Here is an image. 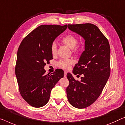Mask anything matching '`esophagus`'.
Returning a JSON list of instances; mask_svg holds the SVG:
<instances>
[{"label":"esophagus","instance_id":"1","mask_svg":"<svg viewBox=\"0 0 125 125\" xmlns=\"http://www.w3.org/2000/svg\"><path fill=\"white\" fill-rule=\"evenodd\" d=\"M66 75H67V72L66 71H64V76L65 77V78H66Z\"/></svg>","mask_w":125,"mask_h":125}]
</instances>
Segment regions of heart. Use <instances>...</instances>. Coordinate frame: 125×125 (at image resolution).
I'll use <instances>...</instances> for the list:
<instances>
[{
    "label": "heart",
    "instance_id": "b5f03b06",
    "mask_svg": "<svg viewBox=\"0 0 125 125\" xmlns=\"http://www.w3.org/2000/svg\"><path fill=\"white\" fill-rule=\"evenodd\" d=\"M62 41L65 45L69 47L70 49H73V50H78L77 44L78 43V39L76 36L73 34H68L62 38ZM51 52L53 55H56L57 52V45L55 43H52L51 46ZM74 62L73 59H61L57 63V66L59 68L64 70L69 69L71 64Z\"/></svg>",
    "mask_w": 125,
    "mask_h": 125
}]
</instances>
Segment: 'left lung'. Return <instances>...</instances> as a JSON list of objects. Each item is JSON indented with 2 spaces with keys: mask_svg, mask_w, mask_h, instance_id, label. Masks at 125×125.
Listing matches in <instances>:
<instances>
[{
  "mask_svg": "<svg viewBox=\"0 0 125 125\" xmlns=\"http://www.w3.org/2000/svg\"><path fill=\"white\" fill-rule=\"evenodd\" d=\"M68 28L85 40V50L73 68L75 75H82L76 80L68 73L66 88L69 103L83 109L92 104L101 94L110 73V49L109 41L97 26L92 24H68Z\"/></svg>",
  "mask_w": 125,
  "mask_h": 125,
  "instance_id": "1",
  "label": "left lung"
}]
</instances>
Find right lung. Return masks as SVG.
<instances>
[{"instance_id":"1","label":"right lung","mask_w":125,"mask_h":125,"mask_svg":"<svg viewBox=\"0 0 125 125\" xmlns=\"http://www.w3.org/2000/svg\"><path fill=\"white\" fill-rule=\"evenodd\" d=\"M67 25H42L24 38L17 51L15 74L22 97L31 106L48 103L51 91L64 76L61 69L45 75L44 67L52 59L51 46Z\"/></svg>"}]
</instances>
